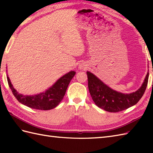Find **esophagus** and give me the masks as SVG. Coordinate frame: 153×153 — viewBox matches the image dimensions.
Here are the masks:
<instances>
[{"label":"esophagus","mask_w":153,"mask_h":153,"mask_svg":"<svg viewBox=\"0 0 153 153\" xmlns=\"http://www.w3.org/2000/svg\"><path fill=\"white\" fill-rule=\"evenodd\" d=\"M79 68L80 70H85L87 68V65H85V64H82L80 65Z\"/></svg>","instance_id":"1"}]
</instances>
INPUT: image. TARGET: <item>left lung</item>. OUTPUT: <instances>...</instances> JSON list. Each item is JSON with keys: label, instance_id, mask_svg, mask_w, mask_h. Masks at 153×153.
Here are the masks:
<instances>
[{"label": "left lung", "instance_id": "left-lung-1", "mask_svg": "<svg viewBox=\"0 0 153 153\" xmlns=\"http://www.w3.org/2000/svg\"><path fill=\"white\" fill-rule=\"evenodd\" d=\"M88 87L92 99L99 108L110 112H118L136 105L147 88L149 72L140 88L129 94L122 93L110 88L96 76L87 71Z\"/></svg>", "mask_w": 153, "mask_h": 153}]
</instances>
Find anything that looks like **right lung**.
<instances>
[{
  "label": "right lung",
  "mask_w": 153,
  "mask_h": 153,
  "mask_svg": "<svg viewBox=\"0 0 153 153\" xmlns=\"http://www.w3.org/2000/svg\"><path fill=\"white\" fill-rule=\"evenodd\" d=\"M75 74L76 71H70L58 79L45 92L33 95H24L18 93L13 87L8 75L7 80L13 95L22 105L34 109L48 110L53 109L59 105Z\"/></svg>",
  "instance_id": "1"
}]
</instances>
